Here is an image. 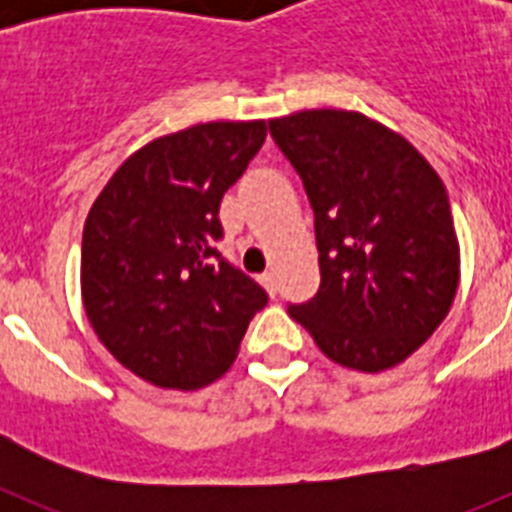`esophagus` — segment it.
Listing matches in <instances>:
<instances>
[{"mask_svg": "<svg viewBox=\"0 0 512 512\" xmlns=\"http://www.w3.org/2000/svg\"><path fill=\"white\" fill-rule=\"evenodd\" d=\"M259 282H261V287H264L271 297L277 295V274H274V271H264V274H261V277H259Z\"/></svg>", "mask_w": 512, "mask_h": 512, "instance_id": "esophagus-1", "label": "esophagus"}]
</instances>
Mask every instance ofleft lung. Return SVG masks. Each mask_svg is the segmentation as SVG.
Returning a JSON list of instances; mask_svg holds the SVG:
<instances>
[{"label":"left lung","mask_w":512,"mask_h":512,"mask_svg":"<svg viewBox=\"0 0 512 512\" xmlns=\"http://www.w3.org/2000/svg\"><path fill=\"white\" fill-rule=\"evenodd\" d=\"M269 130L315 212L320 289L295 318L336 364L377 374L418 351L454 305L461 251L441 176L356 110H300Z\"/></svg>","instance_id":"obj_1"}]
</instances>
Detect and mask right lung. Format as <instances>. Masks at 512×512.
I'll return each mask as SVG.
<instances>
[{
  "mask_svg": "<svg viewBox=\"0 0 512 512\" xmlns=\"http://www.w3.org/2000/svg\"><path fill=\"white\" fill-rule=\"evenodd\" d=\"M266 138L264 120L200 122L130 153L81 238V302L104 348L161 390L230 369L266 292L225 264L217 210Z\"/></svg>",
  "mask_w": 512,
  "mask_h": 512,
  "instance_id": "add662e5",
  "label": "right lung"
}]
</instances>
